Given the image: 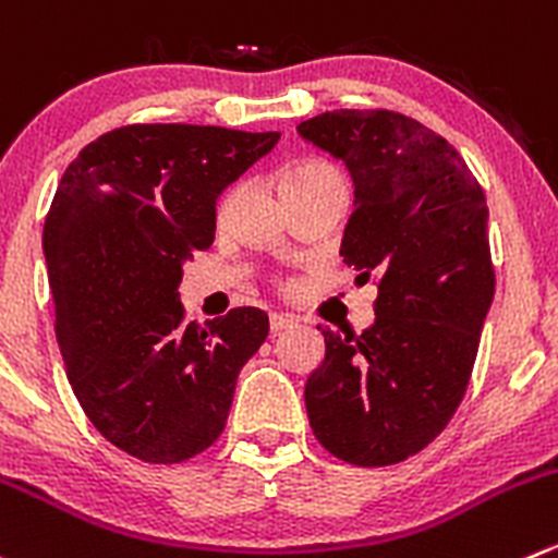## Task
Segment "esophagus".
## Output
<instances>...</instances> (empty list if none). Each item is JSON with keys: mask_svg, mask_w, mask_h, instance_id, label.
Here are the masks:
<instances>
[{"mask_svg": "<svg viewBox=\"0 0 558 558\" xmlns=\"http://www.w3.org/2000/svg\"><path fill=\"white\" fill-rule=\"evenodd\" d=\"M291 327H296V322L291 316H283V313H272V316H269V329H272V332H283V329Z\"/></svg>", "mask_w": 558, "mask_h": 558, "instance_id": "1", "label": "esophagus"}]
</instances>
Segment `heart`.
Masks as SVG:
<instances>
[{
	"label": "heart",
	"instance_id": "obj_1",
	"mask_svg": "<svg viewBox=\"0 0 558 558\" xmlns=\"http://www.w3.org/2000/svg\"><path fill=\"white\" fill-rule=\"evenodd\" d=\"M329 177H340L329 163H322V160H302V163L283 171V177H280V191H283V187L311 185V182L329 180Z\"/></svg>",
	"mask_w": 558,
	"mask_h": 558
}]
</instances>
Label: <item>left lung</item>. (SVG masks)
Returning a JSON list of instances; mask_svg holds the SVG:
<instances>
[{
  "label": "left lung",
  "mask_w": 558,
  "mask_h": 558,
  "mask_svg": "<svg viewBox=\"0 0 558 558\" xmlns=\"http://www.w3.org/2000/svg\"><path fill=\"white\" fill-rule=\"evenodd\" d=\"M343 160L354 213L340 256L378 286L362 335H324L305 384L318 445L354 466H392L430 445L466 395L496 275L488 204L447 138L387 108H340L296 124Z\"/></svg>",
  "instance_id": "1"
}]
</instances>
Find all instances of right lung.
Masks as SVG:
<instances>
[{"label": "right lung", "instance_id": "right-lung-1", "mask_svg": "<svg viewBox=\"0 0 558 558\" xmlns=\"http://www.w3.org/2000/svg\"><path fill=\"white\" fill-rule=\"evenodd\" d=\"M280 133L124 124L68 166L43 226L70 387L106 441L144 463L215 445L236 376L269 332L234 307L185 324L182 264L215 240V202Z\"/></svg>", "mask_w": 558, "mask_h": 558}]
</instances>
